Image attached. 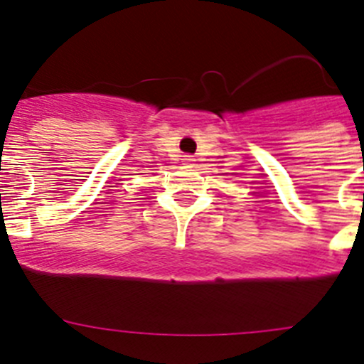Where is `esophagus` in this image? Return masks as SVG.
I'll return each instance as SVG.
<instances>
[{
	"label": "esophagus",
	"instance_id": "esophagus-1",
	"mask_svg": "<svg viewBox=\"0 0 364 364\" xmlns=\"http://www.w3.org/2000/svg\"><path fill=\"white\" fill-rule=\"evenodd\" d=\"M182 162H184V166H189V167L195 166V159H193L191 154H186L184 159H182Z\"/></svg>",
	"mask_w": 364,
	"mask_h": 364
}]
</instances>
